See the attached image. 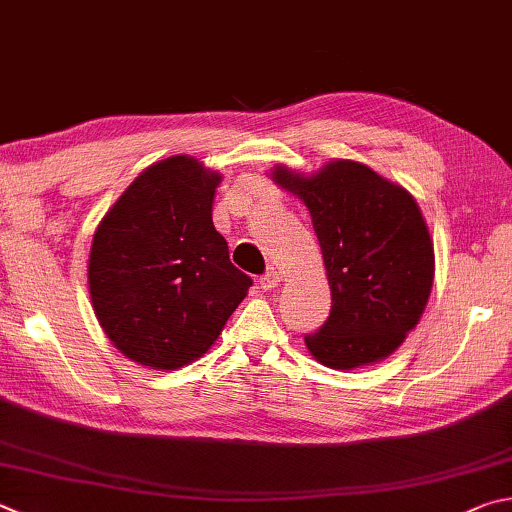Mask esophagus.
Masks as SVG:
<instances>
[{
    "label": "esophagus",
    "instance_id": "esophagus-1",
    "mask_svg": "<svg viewBox=\"0 0 512 512\" xmlns=\"http://www.w3.org/2000/svg\"><path fill=\"white\" fill-rule=\"evenodd\" d=\"M282 282V275L277 271H268L266 275H262V280H259V286L264 288V291H275L277 286Z\"/></svg>",
    "mask_w": 512,
    "mask_h": 512
}]
</instances>
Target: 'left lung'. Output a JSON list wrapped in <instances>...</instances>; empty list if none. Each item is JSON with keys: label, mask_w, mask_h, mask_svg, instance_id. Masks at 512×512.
<instances>
[{"label": "left lung", "mask_w": 512, "mask_h": 512, "mask_svg": "<svg viewBox=\"0 0 512 512\" xmlns=\"http://www.w3.org/2000/svg\"><path fill=\"white\" fill-rule=\"evenodd\" d=\"M271 179L311 212L331 313L306 349L324 367L351 371L392 356L427 306L434 244L416 199L365 163L333 159L304 176L275 165Z\"/></svg>", "instance_id": "8db88e82"}]
</instances>
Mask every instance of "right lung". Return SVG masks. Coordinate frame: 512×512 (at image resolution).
Returning <instances> with one entry per match:
<instances>
[{"mask_svg": "<svg viewBox=\"0 0 512 512\" xmlns=\"http://www.w3.org/2000/svg\"><path fill=\"white\" fill-rule=\"evenodd\" d=\"M219 183L192 156H170L145 167L94 232L91 306L138 365L174 371L201 358L253 286L212 224Z\"/></svg>", "mask_w": 512, "mask_h": 512, "instance_id": "right-lung-1", "label": "right lung"}]
</instances>
